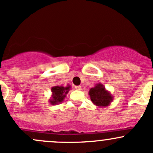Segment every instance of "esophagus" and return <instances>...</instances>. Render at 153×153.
Segmentation results:
<instances>
[{
    "instance_id": "obj_1",
    "label": "esophagus",
    "mask_w": 153,
    "mask_h": 153,
    "mask_svg": "<svg viewBox=\"0 0 153 153\" xmlns=\"http://www.w3.org/2000/svg\"><path fill=\"white\" fill-rule=\"evenodd\" d=\"M75 89L77 90H81V86H75Z\"/></svg>"
}]
</instances>
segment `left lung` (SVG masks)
<instances>
[{"instance_id":"obj_1","label":"left lung","mask_w":153,"mask_h":153,"mask_svg":"<svg viewBox=\"0 0 153 153\" xmlns=\"http://www.w3.org/2000/svg\"><path fill=\"white\" fill-rule=\"evenodd\" d=\"M89 94L92 103L99 108L110 105L114 100L113 95L102 83H97L94 87L91 88Z\"/></svg>"}]
</instances>
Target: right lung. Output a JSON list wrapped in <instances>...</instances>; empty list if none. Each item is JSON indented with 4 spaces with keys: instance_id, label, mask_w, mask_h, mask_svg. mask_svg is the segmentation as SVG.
<instances>
[{
    "instance_id": "1",
    "label": "right lung",
    "mask_w": 153,
    "mask_h": 153,
    "mask_svg": "<svg viewBox=\"0 0 153 153\" xmlns=\"http://www.w3.org/2000/svg\"><path fill=\"white\" fill-rule=\"evenodd\" d=\"M71 89L70 85L67 86H55L51 88V97L49 99V102L51 105H58L62 103L64 100L69 91Z\"/></svg>"
}]
</instances>
